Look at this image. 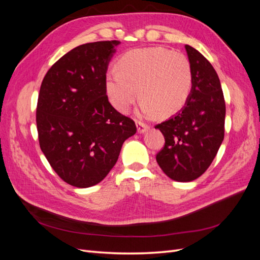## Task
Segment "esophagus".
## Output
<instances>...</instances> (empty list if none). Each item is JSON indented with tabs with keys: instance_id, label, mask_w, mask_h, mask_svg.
<instances>
[{
	"instance_id": "1",
	"label": "esophagus",
	"mask_w": 260,
	"mask_h": 260,
	"mask_svg": "<svg viewBox=\"0 0 260 260\" xmlns=\"http://www.w3.org/2000/svg\"><path fill=\"white\" fill-rule=\"evenodd\" d=\"M136 123H137V128H138V133H144L149 128L146 123H143V122H141V121H137Z\"/></svg>"
}]
</instances>
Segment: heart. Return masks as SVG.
<instances>
[{
	"instance_id": "heart-1",
	"label": "heart",
	"mask_w": 260,
	"mask_h": 260,
	"mask_svg": "<svg viewBox=\"0 0 260 260\" xmlns=\"http://www.w3.org/2000/svg\"><path fill=\"white\" fill-rule=\"evenodd\" d=\"M115 69L105 77V90L120 113H127L140 96L141 115L169 117L180 112L191 95L192 67L182 53L165 48L131 50L119 56Z\"/></svg>"
}]
</instances>
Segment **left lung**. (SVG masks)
Returning a JSON list of instances; mask_svg holds the SVG:
<instances>
[{"mask_svg": "<svg viewBox=\"0 0 260 260\" xmlns=\"http://www.w3.org/2000/svg\"><path fill=\"white\" fill-rule=\"evenodd\" d=\"M192 67L191 95L184 107L155 125L165 137L157 164L170 179L190 182L201 177L216 157L224 138L225 103L219 77L210 62L185 45Z\"/></svg>", "mask_w": 260, "mask_h": 260, "instance_id": "left-lung-1", "label": "left lung"}]
</instances>
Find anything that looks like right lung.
<instances>
[{"label": "right lung", "mask_w": 260, "mask_h": 260, "mask_svg": "<svg viewBox=\"0 0 260 260\" xmlns=\"http://www.w3.org/2000/svg\"><path fill=\"white\" fill-rule=\"evenodd\" d=\"M119 41L77 46L46 73L39 93V143L54 171L76 187L101 182L136 123L108 102L105 77Z\"/></svg>", "instance_id": "obj_1"}]
</instances>
